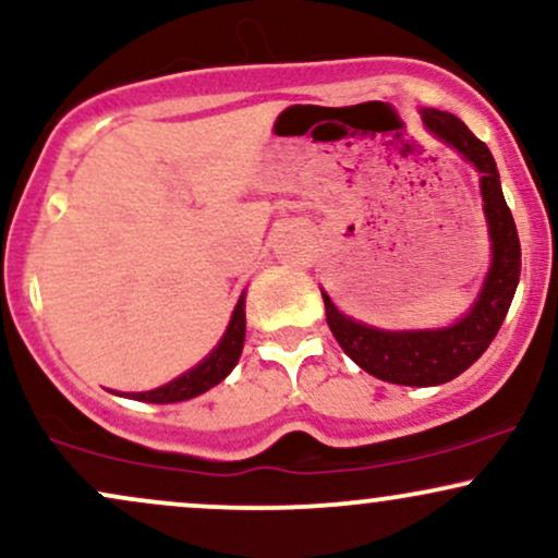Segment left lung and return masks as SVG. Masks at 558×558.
Returning <instances> with one entry per match:
<instances>
[{"label":"left lung","mask_w":558,"mask_h":558,"mask_svg":"<svg viewBox=\"0 0 558 558\" xmlns=\"http://www.w3.org/2000/svg\"><path fill=\"white\" fill-rule=\"evenodd\" d=\"M420 114L435 138L457 149L480 172V196H483V213L490 239V267L475 304L448 328L383 330L356 323L354 317L338 312V306L325 291L323 301L332 336L364 373L386 383H396V386L425 388L440 386V383L462 375L496 338L511 299H514L517 283H520L522 248L514 217L506 207L496 159L488 146L457 114L433 110V107H425Z\"/></svg>","instance_id":"left-lung-1"}]
</instances>
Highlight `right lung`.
<instances>
[{"label":"right lung","mask_w":558,"mask_h":558,"mask_svg":"<svg viewBox=\"0 0 558 558\" xmlns=\"http://www.w3.org/2000/svg\"><path fill=\"white\" fill-rule=\"evenodd\" d=\"M243 338H246V293H241L239 304H235L233 315H230V323L226 332H222L220 343H217L215 349L196 364V367H191L189 373L178 375L175 380L168 383V386L144 390V393H123V396L125 399H136L146 403H175V401L194 399V396H202L204 390L215 388L217 383L226 380L230 369L239 364V356L243 351Z\"/></svg>","instance_id":"obj_1"}]
</instances>
